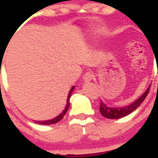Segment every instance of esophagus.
Returning a JSON list of instances; mask_svg holds the SVG:
<instances>
[{
  "instance_id": "esophagus-1",
  "label": "esophagus",
  "mask_w": 158,
  "mask_h": 158,
  "mask_svg": "<svg viewBox=\"0 0 158 158\" xmlns=\"http://www.w3.org/2000/svg\"><path fill=\"white\" fill-rule=\"evenodd\" d=\"M83 80L85 81V82H90V81H91V79H93V75L91 72H86V73L83 75Z\"/></svg>"
}]
</instances>
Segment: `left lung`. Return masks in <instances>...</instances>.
Returning <instances> with one entry per match:
<instances>
[{
    "label": "left lung",
    "mask_w": 158,
    "mask_h": 158,
    "mask_svg": "<svg viewBox=\"0 0 158 158\" xmlns=\"http://www.w3.org/2000/svg\"><path fill=\"white\" fill-rule=\"evenodd\" d=\"M149 89H150V87H148V89L145 90V93L139 98H138L136 101H134V102H132L130 105L122 106V107H109L103 102H101L99 107L100 113L102 114V115H103L105 118L110 119L121 118L125 117V116L130 114V113H132L134 110H135L142 103V102L146 98V96L149 93Z\"/></svg>",
    "instance_id": "8db88e82"
}]
</instances>
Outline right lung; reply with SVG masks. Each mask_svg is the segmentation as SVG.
I'll return each instance as SVG.
<instances>
[{
    "label": "right lung",
    "instance_id": "add662e5",
    "mask_svg": "<svg viewBox=\"0 0 158 158\" xmlns=\"http://www.w3.org/2000/svg\"><path fill=\"white\" fill-rule=\"evenodd\" d=\"M75 89V87H72L71 88L69 91V94H68V99H67V105H66L65 108L64 110H63V112L60 114H59L57 117L51 119V120H47V121H34L35 123H37V124H40V125H52V124H55V123H58L59 121H60L61 119L64 118V116L65 115V114L67 113L68 111V108H69V106H70V98H71V93L73 91V90Z\"/></svg>",
    "mask_w": 158,
    "mask_h": 158
}]
</instances>
